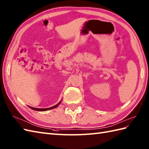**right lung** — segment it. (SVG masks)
I'll list each match as a JSON object with an SVG mask.
<instances>
[{
    "mask_svg": "<svg viewBox=\"0 0 149 149\" xmlns=\"http://www.w3.org/2000/svg\"><path fill=\"white\" fill-rule=\"evenodd\" d=\"M62 100H61V101L59 102L57 105H54L53 107H49V108H46V109H38V108H34V107H29L30 109H32V110H37V111H46V110H51V109H54L56 108V107H57L60 104Z\"/></svg>",
    "mask_w": 149,
    "mask_h": 149,
    "instance_id": "obj_1",
    "label": "right lung"
}]
</instances>
